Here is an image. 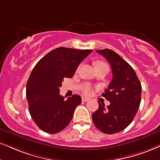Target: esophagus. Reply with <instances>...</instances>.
Returning a JSON list of instances; mask_svg holds the SVG:
<instances>
[{
	"mask_svg": "<svg viewBox=\"0 0 160 160\" xmlns=\"http://www.w3.org/2000/svg\"><path fill=\"white\" fill-rule=\"evenodd\" d=\"M82 100L83 101V102H88V100H90V99L88 98H86V97H82Z\"/></svg>",
	"mask_w": 160,
	"mask_h": 160,
	"instance_id": "esophagus-1",
	"label": "esophagus"
}]
</instances>
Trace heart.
Segmentation results:
<instances>
[{"label":"heart","mask_w":160,"mask_h":160,"mask_svg":"<svg viewBox=\"0 0 160 160\" xmlns=\"http://www.w3.org/2000/svg\"><path fill=\"white\" fill-rule=\"evenodd\" d=\"M107 66V65L105 63V62H101V61H98L95 63V67H97V66ZM82 92H83L86 95H89L92 93V87L88 86V85H86V86L82 87Z\"/></svg>","instance_id":"b5f03b06"}]
</instances>
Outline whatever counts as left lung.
<instances>
[{
	"instance_id": "1",
	"label": "left lung",
	"mask_w": 160,
	"mask_h": 160,
	"mask_svg": "<svg viewBox=\"0 0 160 160\" xmlns=\"http://www.w3.org/2000/svg\"><path fill=\"white\" fill-rule=\"evenodd\" d=\"M110 63L113 78L102 96L110 102L105 107L99 101V108L92 114V120L99 130L113 134L124 130L134 120L141 102L142 86L134 68L112 50L96 51Z\"/></svg>"
}]
</instances>
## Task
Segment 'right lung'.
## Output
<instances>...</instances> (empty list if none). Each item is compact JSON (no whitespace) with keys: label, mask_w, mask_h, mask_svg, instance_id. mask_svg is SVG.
Listing matches in <instances>:
<instances>
[{"label":"right lung","mask_w":160,"mask_h":160,"mask_svg":"<svg viewBox=\"0 0 160 160\" xmlns=\"http://www.w3.org/2000/svg\"><path fill=\"white\" fill-rule=\"evenodd\" d=\"M92 50L59 47L41 58L32 71L26 84L29 114L39 128L48 134L63 130L72 120L81 97L74 94L64 100L60 87L71 78L79 64Z\"/></svg>","instance_id":"right-lung-1"}]
</instances>
